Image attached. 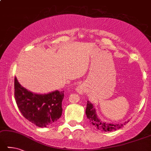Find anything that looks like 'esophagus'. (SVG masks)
<instances>
[{
  "label": "esophagus",
  "instance_id": "obj_1",
  "mask_svg": "<svg viewBox=\"0 0 151 151\" xmlns=\"http://www.w3.org/2000/svg\"><path fill=\"white\" fill-rule=\"evenodd\" d=\"M76 90L79 94H81V95H82V94H83L84 92V87L82 86V85H78V87H77Z\"/></svg>",
  "mask_w": 151,
  "mask_h": 151
}]
</instances>
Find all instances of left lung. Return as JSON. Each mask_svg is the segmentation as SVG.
I'll use <instances>...</instances> for the list:
<instances>
[{"instance_id": "obj_1", "label": "left lung", "mask_w": 151, "mask_h": 151, "mask_svg": "<svg viewBox=\"0 0 151 151\" xmlns=\"http://www.w3.org/2000/svg\"><path fill=\"white\" fill-rule=\"evenodd\" d=\"M85 113H86L87 118L89 119V122H91L93 126H95L96 129L101 130L102 132H112V131L118 129L129 122V120H127L123 124H111L103 122L96 114L95 107L89 101H87V102Z\"/></svg>"}]
</instances>
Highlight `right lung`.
Returning a JSON list of instances; mask_svg holds the SVG:
<instances>
[{
    "mask_svg": "<svg viewBox=\"0 0 151 151\" xmlns=\"http://www.w3.org/2000/svg\"><path fill=\"white\" fill-rule=\"evenodd\" d=\"M14 96L22 114L37 126H52L61 117L64 91L56 90L47 94H37L22 87L15 78Z\"/></svg>",
    "mask_w": 151,
    "mask_h": 151,
    "instance_id": "obj_1",
    "label": "right lung"
}]
</instances>
